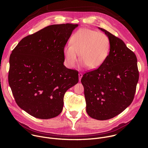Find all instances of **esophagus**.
I'll list each match as a JSON object with an SVG mask.
<instances>
[{
	"instance_id": "34e87169",
	"label": "esophagus",
	"mask_w": 148,
	"mask_h": 148,
	"mask_svg": "<svg viewBox=\"0 0 148 148\" xmlns=\"http://www.w3.org/2000/svg\"><path fill=\"white\" fill-rule=\"evenodd\" d=\"M78 77H79V80L81 81V78H82V74L81 73H79V74H78Z\"/></svg>"
}]
</instances>
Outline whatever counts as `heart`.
<instances>
[{
    "instance_id": "1",
    "label": "heart",
    "mask_w": 148,
    "mask_h": 148,
    "mask_svg": "<svg viewBox=\"0 0 148 148\" xmlns=\"http://www.w3.org/2000/svg\"><path fill=\"white\" fill-rule=\"evenodd\" d=\"M70 46L63 49L65 63L69 68L74 67L78 55L82 66L89 69L100 67L107 58L110 50V43L105 34L89 29H81L71 37Z\"/></svg>"
}]
</instances>
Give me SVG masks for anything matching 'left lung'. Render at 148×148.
Returning <instances> with one entry per match:
<instances>
[{
    "label": "left lung",
    "instance_id": "left-lung-1",
    "mask_svg": "<svg viewBox=\"0 0 148 148\" xmlns=\"http://www.w3.org/2000/svg\"><path fill=\"white\" fill-rule=\"evenodd\" d=\"M98 29L109 38V55L98 69L84 74L81 81L88 115L103 121L114 118L130 106L135 94L139 72L135 53L122 40Z\"/></svg>",
    "mask_w": 148,
    "mask_h": 148
}]
</instances>
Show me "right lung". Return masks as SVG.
Masks as SVG:
<instances>
[{"label":"right lung","mask_w":148,"mask_h":148,"mask_svg":"<svg viewBox=\"0 0 148 148\" xmlns=\"http://www.w3.org/2000/svg\"><path fill=\"white\" fill-rule=\"evenodd\" d=\"M78 25H53L25 37L10 56L9 84L18 106L39 119L62 111L66 92L78 82V72L63 63L67 42Z\"/></svg>","instance_id":"add662e5"}]
</instances>
